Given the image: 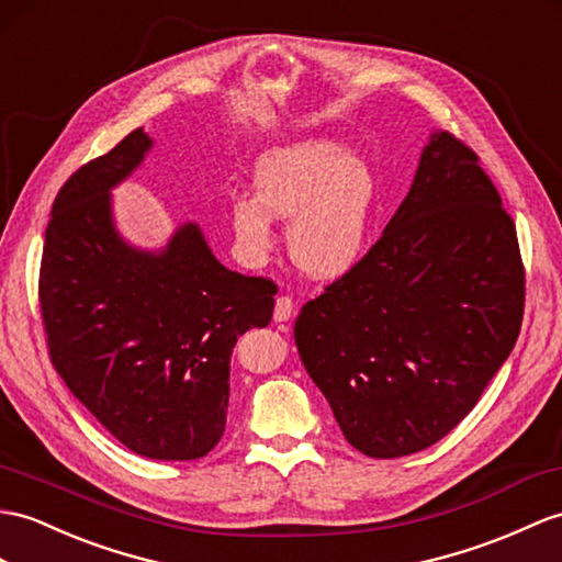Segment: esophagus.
Returning a JSON list of instances; mask_svg holds the SVG:
<instances>
[{"label":"esophagus","instance_id":"obj_1","mask_svg":"<svg viewBox=\"0 0 562 562\" xmlns=\"http://www.w3.org/2000/svg\"><path fill=\"white\" fill-rule=\"evenodd\" d=\"M295 317V303L289 295L277 297V307H273V319L277 322H289Z\"/></svg>","mask_w":562,"mask_h":562}]
</instances>
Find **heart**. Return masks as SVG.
I'll list each match as a JSON object with an SVG mask.
<instances>
[{"label":"heart","instance_id":"heart-1","mask_svg":"<svg viewBox=\"0 0 562 562\" xmlns=\"http://www.w3.org/2000/svg\"><path fill=\"white\" fill-rule=\"evenodd\" d=\"M255 195L231 202V222L245 257L273 248V216L291 218L289 252L317 279H336L360 262L372 228L374 176L334 140L273 149L255 167Z\"/></svg>","mask_w":562,"mask_h":562}]
</instances>
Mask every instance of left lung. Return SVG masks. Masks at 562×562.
<instances>
[{"instance_id":"8db88e82","label":"left lung","mask_w":562,"mask_h":562,"mask_svg":"<svg viewBox=\"0 0 562 562\" xmlns=\"http://www.w3.org/2000/svg\"><path fill=\"white\" fill-rule=\"evenodd\" d=\"M522 314L515 222L474 149L434 133L384 236L303 305L293 334L346 441L403 458L472 413Z\"/></svg>"}]
</instances>
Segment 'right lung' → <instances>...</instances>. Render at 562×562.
Masks as SVG:
<instances>
[{"label": "right lung", "instance_id": "add662e5", "mask_svg": "<svg viewBox=\"0 0 562 562\" xmlns=\"http://www.w3.org/2000/svg\"><path fill=\"white\" fill-rule=\"evenodd\" d=\"M149 147L133 131L61 186L40 310L54 369L116 441L149 460H195L224 436L236 340L271 322L279 289L226 269L195 224L159 255L119 238L109 190Z\"/></svg>", "mask_w": 562, "mask_h": 562}]
</instances>
